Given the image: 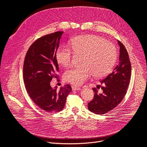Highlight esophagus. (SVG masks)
I'll list each match as a JSON object with an SVG mask.
<instances>
[{
	"mask_svg": "<svg viewBox=\"0 0 147 147\" xmlns=\"http://www.w3.org/2000/svg\"><path fill=\"white\" fill-rule=\"evenodd\" d=\"M81 88H80V87H77V86H72V90H73V91H77V90H80Z\"/></svg>",
	"mask_w": 147,
	"mask_h": 147,
	"instance_id": "esophagus-1",
	"label": "esophagus"
}]
</instances>
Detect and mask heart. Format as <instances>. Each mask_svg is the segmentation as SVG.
Segmentation results:
<instances>
[{
    "mask_svg": "<svg viewBox=\"0 0 147 147\" xmlns=\"http://www.w3.org/2000/svg\"><path fill=\"white\" fill-rule=\"evenodd\" d=\"M72 51L84 55L82 67H72L64 73V79L75 86H81L93 74L96 77L107 75L113 69L117 59L115 45L105 39L94 35L76 36L70 42ZM68 47H59L55 54L58 63L67 66L72 61L73 52Z\"/></svg>",
    "mask_w": 147,
    "mask_h": 147,
    "instance_id": "heart-1",
    "label": "heart"
}]
</instances>
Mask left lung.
Masks as SVG:
<instances>
[{"label":"left lung","instance_id":"8db88e82","mask_svg":"<svg viewBox=\"0 0 147 147\" xmlns=\"http://www.w3.org/2000/svg\"><path fill=\"white\" fill-rule=\"evenodd\" d=\"M120 47L119 63L106 78L100 81L102 85L97 86L103 92L97 93V88H92L94 94L93 99L88 103L90 111L103 115L116 108L124 98L128 88L130 78L131 66L128 52L125 47L117 40Z\"/></svg>","mask_w":147,"mask_h":147}]
</instances>
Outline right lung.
Returning <instances> with one entry per match:
<instances>
[{
	"mask_svg": "<svg viewBox=\"0 0 147 147\" xmlns=\"http://www.w3.org/2000/svg\"><path fill=\"white\" fill-rule=\"evenodd\" d=\"M63 31L48 34L36 39L29 48L24 61L23 79L31 99L42 110L58 112L63 109L71 87L66 84L57 90L50 85L57 78L59 66L55 54Z\"/></svg>",
	"mask_w": 147,
	"mask_h": 147,
	"instance_id": "right-lung-1",
	"label": "right lung"
}]
</instances>
